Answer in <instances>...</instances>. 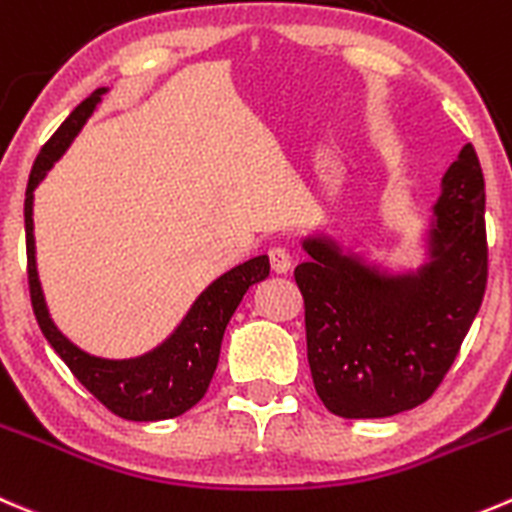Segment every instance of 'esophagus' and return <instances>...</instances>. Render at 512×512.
<instances>
[{"label":"esophagus","mask_w":512,"mask_h":512,"mask_svg":"<svg viewBox=\"0 0 512 512\" xmlns=\"http://www.w3.org/2000/svg\"><path fill=\"white\" fill-rule=\"evenodd\" d=\"M270 267L275 275H287L292 267V260H290V252L282 250V247H272L270 250Z\"/></svg>","instance_id":"esophagus-1"}]
</instances>
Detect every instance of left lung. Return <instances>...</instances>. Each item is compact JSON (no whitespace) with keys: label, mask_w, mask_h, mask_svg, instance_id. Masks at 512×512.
I'll return each mask as SVG.
<instances>
[{"label":"left lung","mask_w":512,"mask_h":512,"mask_svg":"<svg viewBox=\"0 0 512 512\" xmlns=\"http://www.w3.org/2000/svg\"><path fill=\"white\" fill-rule=\"evenodd\" d=\"M307 362L332 415L390 418L418 408L453 365L488 282L485 180L460 150L420 235L418 265L375 260L327 230L300 240Z\"/></svg>","instance_id":"1"}]
</instances>
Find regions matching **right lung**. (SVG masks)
Returning a JSON list of instances; mask_svg holds the SVG:
<instances>
[{
    "label": "right lung",
    "mask_w": 512,
    "mask_h": 512,
    "mask_svg": "<svg viewBox=\"0 0 512 512\" xmlns=\"http://www.w3.org/2000/svg\"><path fill=\"white\" fill-rule=\"evenodd\" d=\"M109 87H99L72 109L52 140L42 147L24 197V232H27V275L34 315L39 330L52 350L64 360L84 388L107 410L135 423H155L187 413L205 398L220 360L227 322L240 307L242 297L257 282L270 275V257L257 255L217 277L192 302L180 325L157 347L135 357H99L74 345L52 320L37 270V240H34V190L47 177L54 162L69 150L84 122L92 117Z\"/></svg>",
    "instance_id": "add662e5"
}]
</instances>
